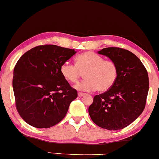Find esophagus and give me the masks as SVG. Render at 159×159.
Here are the masks:
<instances>
[{
	"label": "esophagus",
	"instance_id": "obj_1",
	"mask_svg": "<svg viewBox=\"0 0 159 159\" xmlns=\"http://www.w3.org/2000/svg\"><path fill=\"white\" fill-rule=\"evenodd\" d=\"M78 96H79V97H82V96H86V93H78Z\"/></svg>",
	"mask_w": 159,
	"mask_h": 159
}]
</instances>
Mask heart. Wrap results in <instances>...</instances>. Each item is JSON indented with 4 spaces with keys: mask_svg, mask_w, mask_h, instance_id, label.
<instances>
[{
    "mask_svg": "<svg viewBox=\"0 0 159 159\" xmlns=\"http://www.w3.org/2000/svg\"><path fill=\"white\" fill-rule=\"evenodd\" d=\"M76 65L65 62L61 66L60 72L63 78L70 83L79 81L82 73L86 79L75 86L78 90L99 92L110 90L118 77L117 66L114 61L104 60L102 56L92 52H87L75 58Z\"/></svg>",
    "mask_w": 159,
    "mask_h": 159,
    "instance_id": "b5f03b06",
    "label": "heart"
}]
</instances>
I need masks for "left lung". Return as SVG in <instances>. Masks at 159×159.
Wrapping results in <instances>:
<instances>
[{"instance_id": "obj_1", "label": "left lung", "mask_w": 159, "mask_h": 159, "mask_svg": "<svg viewBox=\"0 0 159 159\" xmlns=\"http://www.w3.org/2000/svg\"><path fill=\"white\" fill-rule=\"evenodd\" d=\"M98 53L116 63L118 77L110 90L94 96L89 114L102 129H124L144 110L149 91L148 73L139 58L125 49L110 47Z\"/></svg>"}]
</instances>
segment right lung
I'll return each instance as SVG.
<instances>
[{
    "instance_id": "1",
    "label": "right lung",
    "mask_w": 159,
    "mask_h": 159,
    "mask_svg": "<svg viewBox=\"0 0 159 159\" xmlns=\"http://www.w3.org/2000/svg\"><path fill=\"white\" fill-rule=\"evenodd\" d=\"M75 53L74 49L44 45L19 58L14 68L12 87L16 109L27 124L47 129L65 117L78 93L63 78L60 69Z\"/></svg>"
}]
</instances>
